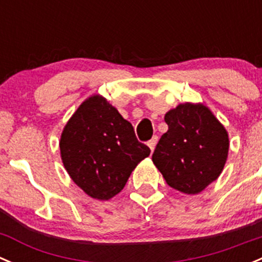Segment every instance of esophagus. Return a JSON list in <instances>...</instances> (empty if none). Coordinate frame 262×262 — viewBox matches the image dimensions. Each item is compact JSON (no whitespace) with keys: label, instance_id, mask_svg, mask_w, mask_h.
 Here are the masks:
<instances>
[{"label":"esophagus","instance_id":"1","mask_svg":"<svg viewBox=\"0 0 262 262\" xmlns=\"http://www.w3.org/2000/svg\"><path fill=\"white\" fill-rule=\"evenodd\" d=\"M157 142H158V136H152V139L147 141V146L150 147V150H151V151L155 149V145H157Z\"/></svg>","mask_w":262,"mask_h":262}]
</instances>
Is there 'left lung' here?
<instances>
[{
	"mask_svg": "<svg viewBox=\"0 0 262 262\" xmlns=\"http://www.w3.org/2000/svg\"><path fill=\"white\" fill-rule=\"evenodd\" d=\"M152 162L174 190L196 195L216 180L227 162L229 137L204 104L185 103L165 113Z\"/></svg>",
	"mask_w": 262,
	"mask_h": 262,
	"instance_id": "obj_1",
	"label": "left lung"
}]
</instances>
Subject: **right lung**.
I'll list each match as a JSON object with an SVG mask.
<instances>
[{"label": "right lung", "instance_id": "add662e5", "mask_svg": "<svg viewBox=\"0 0 262 262\" xmlns=\"http://www.w3.org/2000/svg\"><path fill=\"white\" fill-rule=\"evenodd\" d=\"M62 163L75 183L93 199L110 200L125 187L150 149L107 99L92 95L62 131Z\"/></svg>", "mask_w": 262, "mask_h": 262}]
</instances>
